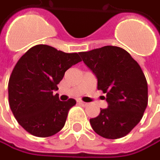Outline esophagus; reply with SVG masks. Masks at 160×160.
I'll return each instance as SVG.
<instances>
[{
    "mask_svg": "<svg viewBox=\"0 0 160 160\" xmlns=\"http://www.w3.org/2000/svg\"><path fill=\"white\" fill-rule=\"evenodd\" d=\"M78 103L80 104V106H82V107H87L88 105V103L83 102V101H81V100H78Z\"/></svg>",
    "mask_w": 160,
    "mask_h": 160,
    "instance_id": "34e87169",
    "label": "esophagus"
}]
</instances>
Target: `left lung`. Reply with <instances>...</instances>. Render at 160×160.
Instances as JSON below:
<instances>
[{
	"label": "left lung",
	"instance_id": "left-lung-1",
	"mask_svg": "<svg viewBox=\"0 0 160 160\" xmlns=\"http://www.w3.org/2000/svg\"><path fill=\"white\" fill-rule=\"evenodd\" d=\"M82 61L107 96L108 107L90 119L96 133L107 139L127 135L140 122L148 105V84L142 68L128 52L107 45L81 52Z\"/></svg>",
	"mask_w": 160,
	"mask_h": 160
}]
</instances>
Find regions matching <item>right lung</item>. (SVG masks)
<instances>
[{
  "mask_svg": "<svg viewBox=\"0 0 160 160\" xmlns=\"http://www.w3.org/2000/svg\"><path fill=\"white\" fill-rule=\"evenodd\" d=\"M80 62L79 53H67L46 45L33 46L18 61L9 80V104L28 132L44 138L64 126L76 101H61L53 91L67 70Z\"/></svg>",
  "mask_w": 160,
  "mask_h": 160,
  "instance_id": "right-lung-1",
  "label": "right lung"
}]
</instances>
